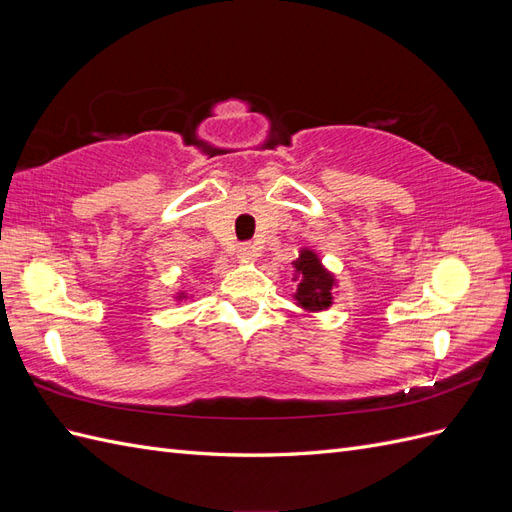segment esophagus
Masks as SVG:
<instances>
[{
    "label": "esophagus",
    "instance_id": "obj_1",
    "mask_svg": "<svg viewBox=\"0 0 512 512\" xmlns=\"http://www.w3.org/2000/svg\"><path fill=\"white\" fill-rule=\"evenodd\" d=\"M237 256L245 262H252V260H258L260 256V247L256 243H241L237 247Z\"/></svg>",
    "mask_w": 512,
    "mask_h": 512
}]
</instances>
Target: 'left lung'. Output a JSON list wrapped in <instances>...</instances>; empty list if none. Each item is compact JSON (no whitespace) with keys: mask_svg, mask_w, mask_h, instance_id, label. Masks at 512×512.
<instances>
[{"mask_svg":"<svg viewBox=\"0 0 512 512\" xmlns=\"http://www.w3.org/2000/svg\"><path fill=\"white\" fill-rule=\"evenodd\" d=\"M292 282L297 284L292 290V303L307 316L327 312L335 303L337 275L312 247H301L297 260H292Z\"/></svg>","mask_w":512,"mask_h":512,"instance_id":"8db88e82","label":"left lung"}]
</instances>
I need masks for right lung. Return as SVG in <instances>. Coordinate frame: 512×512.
Segmentation results:
<instances>
[{"label": "right lung", "instance_id": "1", "mask_svg": "<svg viewBox=\"0 0 512 512\" xmlns=\"http://www.w3.org/2000/svg\"><path fill=\"white\" fill-rule=\"evenodd\" d=\"M185 299H192V294H188L183 288H177V290L173 292V301L181 303V301H185Z\"/></svg>", "mask_w": 512, "mask_h": 512}]
</instances>
